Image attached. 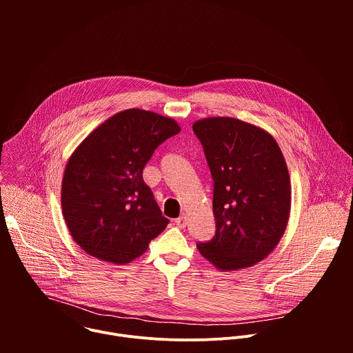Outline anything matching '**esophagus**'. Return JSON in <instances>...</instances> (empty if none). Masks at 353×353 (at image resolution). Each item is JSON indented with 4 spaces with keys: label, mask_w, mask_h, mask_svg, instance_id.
Here are the masks:
<instances>
[{
    "label": "esophagus",
    "mask_w": 353,
    "mask_h": 353,
    "mask_svg": "<svg viewBox=\"0 0 353 353\" xmlns=\"http://www.w3.org/2000/svg\"><path fill=\"white\" fill-rule=\"evenodd\" d=\"M174 222H176V225H177L180 229H183V228L187 226V216H185V215H180Z\"/></svg>",
    "instance_id": "obj_1"
}]
</instances>
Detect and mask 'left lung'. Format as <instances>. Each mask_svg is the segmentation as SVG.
Listing matches in <instances>:
<instances>
[{
  "mask_svg": "<svg viewBox=\"0 0 353 353\" xmlns=\"http://www.w3.org/2000/svg\"><path fill=\"white\" fill-rule=\"evenodd\" d=\"M192 131L214 179L216 222L212 240L196 248L221 271L253 267L272 253L289 222L292 188L282 150L268 131L233 117L196 120Z\"/></svg>",
  "mask_w": 353,
  "mask_h": 353,
  "instance_id": "left-lung-1",
  "label": "left lung"
}]
</instances>
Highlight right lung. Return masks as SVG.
<instances>
[{
    "mask_svg": "<svg viewBox=\"0 0 353 353\" xmlns=\"http://www.w3.org/2000/svg\"><path fill=\"white\" fill-rule=\"evenodd\" d=\"M180 125L142 109L99 124L70 157L61 183L63 216L86 254L124 265L148 250L168 226L142 170L154 150Z\"/></svg>",
    "mask_w": 353,
    "mask_h": 353,
    "instance_id": "right-lung-1",
    "label": "right lung"
}]
</instances>
